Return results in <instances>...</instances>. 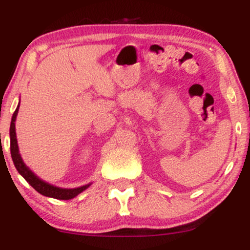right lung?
Instances as JSON below:
<instances>
[{"instance_id": "1", "label": "right lung", "mask_w": 250, "mask_h": 250, "mask_svg": "<svg viewBox=\"0 0 250 250\" xmlns=\"http://www.w3.org/2000/svg\"><path fill=\"white\" fill-rule=\"evenodd\" d=\"M19 108H20V103L19 105H17L15 113L13 114V117H11L9 135H10L11 159H13L14 165H15V168L17 169V171H19L20 175H22V176L24 177V180L29 183L31 187L35 189L36 191H39L40 194H42L43 196L53 197V199H57V200H71L75 196H77L79 194H81L82 191H84L85 189L91 185V182L88 183V185L81 186V187H77V188L56 187V186L50 185V183L45 182V181L40 179L35 173H33V171L30 170L29 167L25 166V163L23 162V160H22L21 157V154H20L19 145H17V139H16L15 121H16L17 113H19Z\"/></svg>"}]
</instances>
